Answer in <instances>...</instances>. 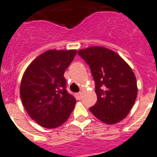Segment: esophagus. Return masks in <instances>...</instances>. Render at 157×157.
Segmentation results:
<instances>
[{
    "instance_id": "obj_1",
    "label": "esophagus",
    "mask_w": 157,
    "mask_h": 157,
    "mask_svg": "<svg viewBox=\"0 0 157 157\" xmlns=\"http://www.w3.org/2000/svg\"><path fill=\"white\" fill-rule=\"evenodd\" d=\"M76 97H77V99L80 100V98H81V93H80V92L76 93Z\"/></svg>"
}]
</instances>
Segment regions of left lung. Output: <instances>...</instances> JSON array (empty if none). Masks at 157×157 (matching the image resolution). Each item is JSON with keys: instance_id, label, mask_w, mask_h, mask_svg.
<instances>
[{"instance_id": "obj_1", "label": "left lung", "mask_w": 157, "mask_h": 157, "mask_svg": "<svg viewBox=\"0 0 157 157\" xmlns=\"http://www.w3.org/2000/svg\"><path fill=\"white\" fill-rule=\"evenodd\" d=\"M77 54L90 67L98 100L90 111L102 122L114 124L127 117L137 98L135 76L120 56L103 47H91Z\"/></svg>"}]
</instances>
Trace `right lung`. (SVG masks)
Segmentation results:
<instances>
[{
	"mask_svg": "<svg viewBox=\"0 0 157 157\" xmlns=\"http://www.w3.org/2000/svg\"><path fill=\"white\" fill-rule=\"evenodd\" d=\"M75 50H49L38 56L22 76L20 96L29 117L40 126L56 128L66 122L76 104L66 90L64 73Z\"/></svg>",
	"mask_w": 157,
	"mask_h": 157,
	"instance_id": "1",
	"label": "right lung"
}]
</instances>
